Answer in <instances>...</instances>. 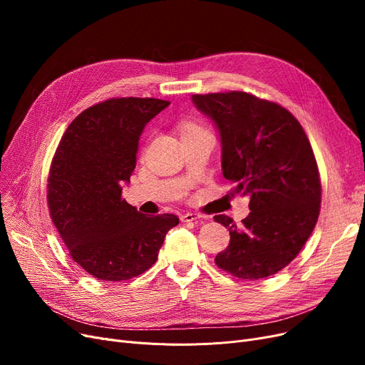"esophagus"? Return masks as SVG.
I'll return each mask as SVG.
<instances>
[{"instance_id":"34e87169","label":"esophagus","mask_w":365,"mask_h":365,"mask_svg":"<svg viewBox=\"0 0 365 365\" xmlns=\"http://www.w3.org/2000/svg\"><path fill=\"white\" fill-rule=\"evenodd\" d=\"M197 219H200V215H197V213H185V215L182 216V222H186V223L194 222V220H197Z\"/></svg>"}]
</instances>
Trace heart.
Listing matches in <instances>:
<instances>
[{
    "mask_svg": "<svg viewBox=\"0 0 365 365\" xmlns=\"http://www.w3.org/2000/svg\"><path fill=\"white\" fill-rule=\"evenodd\" d=\"M194 131H202V128L197 124H186L183 125V130H182V134H186V133H194Z\"/></svg>",
    "mask_w": 365,
    "mask_h": 365,
    "instance_id": "obj_1",
    "label": "heart"
}]
</instances>
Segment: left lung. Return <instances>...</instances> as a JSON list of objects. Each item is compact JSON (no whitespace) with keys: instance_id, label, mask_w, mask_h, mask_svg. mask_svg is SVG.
Listing matches in <instances>:
<instances>
[{"instance_id":"1","label":"left lung","mask_w":365,"mask_h":365,"mask_svg":"<svg viewBox=\"0 0 365 365\" xmlns=\"http://www.w3.org/2000/svg\"><path fill=\"white\" fill-rule=\"evenodd\" d=\"M192 102L219 131L223 178L252 210L241 226L215 216L231 235L215 262L242 279L271 277L299 255L318 220L321 182L311 143L289 110L253 94H194Z\"/></svg>"}]
</instances>
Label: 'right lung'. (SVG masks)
<instances>
[{
	"label": "right lung",
	"instance_id": "obj_1",
	"mask_svg": "<svg viewBox=\"0 0 365 365\" xmlns=\"http://www.w3.org/2000/svg\"><path fill=\"white\" fill-rule=\"evenodd\" d=\"M168 105L121 98L90 106L56 149L47 185L50 216L72 260L94 278L123 281L143 274L179 223L175 215H142L121 198L143 128Z\"/></svg>",
	"mask_w": 365,
	"mask_h": 365
}]
</instances>
